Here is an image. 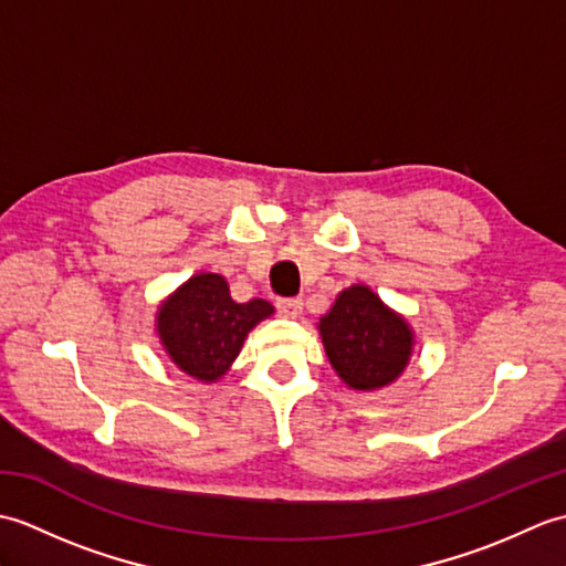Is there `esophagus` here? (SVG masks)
<instances>
[{
    "label": "esophagus",
    "instance_id": "obj_1",
    "mask_svg": "<svg viewBox=\"0 0 566 566\" xmlns=\"http://www.w3.org/2000/svg\"><path fill=\"white\" fill-rule=\"evenodd\" d=\"M274 306H276V314H280V316L296 318L298 314H302L304 302L298 296H294V298H276Z\"/></svg>",
    "mask_w": 566,
    "mask_h": 566
}]
</instances>
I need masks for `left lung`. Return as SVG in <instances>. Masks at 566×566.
<instances>
[{
    "mask_svg": "<svg viewBox=\"0 0 566 566\" xmlns=\"http://www.w3.org/2000/svg\"><path fill=\"white\" fill-rule=\"evenodd\" d=\"M318 331L333 369L347 387L359 391L387 387L411 355L413 340L406 321L363 284L335 298Z\"/></svg>",
    "mask_w": 566,
    "mask_h": 566,
    "instance_id": "1",
    "label": "left lung"
}]
</instances>
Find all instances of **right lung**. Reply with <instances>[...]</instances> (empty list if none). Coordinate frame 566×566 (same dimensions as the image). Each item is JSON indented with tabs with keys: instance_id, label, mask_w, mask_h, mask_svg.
<instances>
[{
	"instance_id": "1",
	"label": "right lung",
	"mask_w": 566,
	"mask_h": 566,
	"mask_svg": "<svg viewBox=\"0 0 566 566\" xmlns=\"http://www.w3.org/2000/svg\"><path fill=\"white\" fill-rule=\"evenodd\" d=\"M264 298L238 304L221 274H197L160 306L158 333L175 365L201 381L219 379L238 357L248 331L268 318Z\"/></svg>"
}]
</instances>
